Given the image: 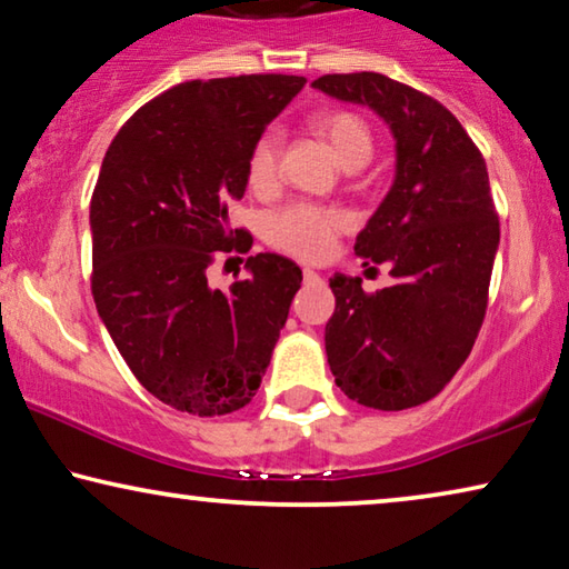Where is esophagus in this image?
I'll return each instance as SVG.
<instances>
[{"label": "esophagus", "mask_w": 569, "mask_h": 569, "mask_svg": "<svg viewBox=\"0 0 569 569\" xmlns=\"http://www.w3.org/2000/svg\"><path fill=\"white\" fill-rule=\"evenodd\" d=\"M303 281H307V283H311V281H321V276L317 273V270L303 268Z\"/></svg>", "instance_id": "1"}]
</instances>
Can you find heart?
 <instances>
[{
    "label": "heart",
    "mask_w": 569,
    "mask_h": 569,
    "mask_svg": "<svg viewBox=\"0 0 569 569\" xmlns=\"http://www.w3.org/2000/svg\"><path fill=\"white\" fill-rule=\"evenodd\" d=\"M342 168L366 166L372 156V132L368 122L355 112H325L311 122ZM281 181V134L260 132L248 156V186L258 193L273 191ZM345 219L332 209L293 203L270 219L268 237L276 248L303 260H321L335 250V237Z\"/></svg>",
    "instance_id": "b5f03b06"
}]
</instances>
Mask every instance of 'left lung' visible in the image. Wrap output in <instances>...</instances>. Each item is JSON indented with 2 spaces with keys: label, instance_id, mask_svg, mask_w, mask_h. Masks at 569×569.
Listing matches in <instances>:
<instances>
[{
  "label": "left lung",
  "instance_id": "obj_1",
  "mask_svg": "<svg viewBox=\"0 0 569 569\" xmlns=\"http://www.w3.org/2000/svg\"><path fill=\"white\" fill-rule=\"evenodd\" d=\"M311 87L370 107L396 140L391 191L355 240L396 283L366 293L360 278H329V370L352 401L411 409L452 380L486 317L501 240L486 160L447 107L383 73H327Z\"/></svg>",
  "mask_w": 569,
  "mask_h": 569
}]
</instances>
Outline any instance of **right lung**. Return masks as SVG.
<instances>
[{
  "label": "right lung",
  "instance_id": "1",
  "mask_svg": "<svg viewBox=\"0 0 569 569\" xmlns=\"http://www.w3.org/2000/svg\"><path fill=\"white\" fill-rule=\"evenodd\" d=\"M303 76L186 81L140 107L101 160L91 197V293L132 376L158 401L224 417L252 401L301 268L276 252L244 260L230 293L211 288L217 252H248L227 203L248 189L252 142Z\"/></svg>",
  "mask_w": 569,
  "mask_h": 569
}]
</instances>
